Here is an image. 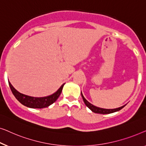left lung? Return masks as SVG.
Segmentation results:
<instances>
[{"label": "left lung", "instance_id": "8db88e82", "mask_svg": "<svg viewBox=\"0 0 146 146\" xmlns=\"http://www.w3.org/2000/svg\"><path fill=\"white\" fill-rule=\"evenodd\" d=\"M81 96H82V98H83V99L84 102H85V105L87 106V107L89 108L92 112H94V113L102 114L113 113V112L119 111V110L122 109V108H124V106L126 105V104H125V105L120 106V107L116 108H113V109H106V108H102L97 107V106H94V105H93V104H92L91 103H90V102L88 101V100H86L85 98L84 97V96H83V93H82V92H81Z\"/></svg>", "mask_w": 146, "mask_h": 146}]
</instances>
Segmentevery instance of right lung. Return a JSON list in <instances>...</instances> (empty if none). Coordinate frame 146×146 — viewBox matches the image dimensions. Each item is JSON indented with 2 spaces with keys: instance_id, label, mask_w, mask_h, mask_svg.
Returning <instances> with one entry per match:
<instances>
[{
  "instance_id": "right-lung-1",
  "label": "right lung",
  "mask_w": 146,
  "mask_h": 146,
  "mask_svg": "<svg viewBox=\"0 0 146 146\" xmlns=\"http://www.w3.org/2000/svg\"><path fill=\"white\" fill-rule=\"evenodd\" d=\"M9 84L12 93H13L16 99L23 105L32 108H44L48 107L49 106L52 104L53 102L56 101L61 94L63 85H65V83L63 84L55 93L51 95L44 96V97H34V96H30L20 93L17 90L14 89V87L10 82H9Z\"/></svg>"
}]
</instances>
